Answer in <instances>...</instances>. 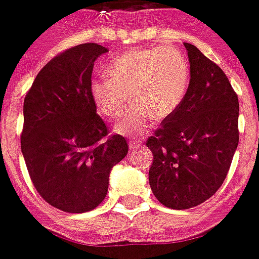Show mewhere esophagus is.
I'll return each mask as SVG.
<instances>
[{"label": "esophagus", "instance_id": "34e87169", "mask_svg": "<svg viewBox=\"0 0 259 259\" xmlns=\"http://www.w3.org/2000/svg\"><path fill=\"white\" fill-rule=\"evenodd\" d=\"M138 147H141V143H139V142H138V141H132L129 143L130 152H135V149H137Z\"/></svg>", "mask_w": 259, "mask_h": 259}]
</instances>
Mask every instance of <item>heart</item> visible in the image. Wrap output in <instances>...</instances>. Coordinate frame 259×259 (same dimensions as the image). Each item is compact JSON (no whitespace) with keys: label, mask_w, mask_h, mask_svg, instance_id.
Listing matches in <instances>:
<instances>
[{"label":"heart","mask_w":259,"mask_h":259,"mask_svg":"<svg viewBox=\"0 0 259 259\" xmlns=\"http://www.w3.org/2000/svg\"><path fill=\"white\" fill-rule=\"evenodd\" d=\"M190 83V67L180 50L170 46L129 51L113 60L106 78L97 79L91 94L97 111L116 120L130 105L134 107L115 125L117 134L141 137L153 125L171 117L181 106Z\"/></svg>","instance_id":"obj_1"}]
</instances>
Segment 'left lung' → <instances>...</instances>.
<instances>
[{"label":"left lung","instance_id":"8db88e82","mask_svg":"<svg viewBox=\"0 0 259 259\" xmlns=\"http://www.w3.org/2000/svg\"><path fill=\"white\" fill-rule=\"evenodd\" d=\"M184 46L190 64L187 96L146 142L153 153L151 189L172 209L209 199L226 179L239 143V101L228 76L195 46Z\"/></svg>","mask_w":259,"mask_h":259}]
</instances>
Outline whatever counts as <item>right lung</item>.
<instances>
[{"instance_id":"add662e5","label":"right lung","mask_w":259,"mask_h":259,"mask_svg":"<svg viewBox=\"0 0 259 259\" xmlns=\"http://www.w3.org/2000/svg\"><path fill=\"white\" fill-rule=\"evenodd\" d=\"M97 43L75 46L38 72L24 100L21 152L31 183L52 207L69 213L96 208L113 166L127 154L122 135H108L91 94Z\"/></svg>"}]
</instances>
